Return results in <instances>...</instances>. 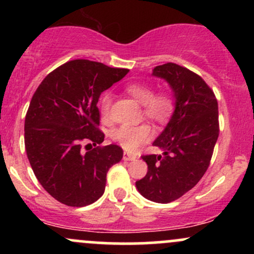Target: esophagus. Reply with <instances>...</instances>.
<instances>
[{
    "mask_svg": "<svg viewBox=\"0 0 254 254\" xmlns=\"http://www.w3.org/2000/svg\"><path fill=\"white\" fill-rule=\"evenodd\" d=\"M137 156L135 154H131L129 151H124L123 154V160L124 161H133V160H136Z\"/></svg>",
    "mask_w": 254,
    "mask_h": 254,
    "instance_id": "1",
    "label": "esophagus"
}]
</instances>
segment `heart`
Segmentation results:
<instances>
[{
	"label": "heart",
	"mask_w": 254,
	"mask_h": 254,
	"mask_svg": "<svg viewBox=\"0 0 254 254\" xmlns=\"http://www.w3.org/2000/svg\"><path fill=\"white\" fill-rule=\"evenodd\" d=\"M127 92L139 105H143L145 118L156 123H166L174 110V100L168 93L154 94L153 87L144 83H131L127 87ZM111 95L104 94L100 100V110L104 119L109 118ZM153 136V131L148 125L139 127H121L113 130L111 138L127 151H135L142 144L148 142Z\"/></svg>",
	"instance_id": "heart-1"
}]
</instances>
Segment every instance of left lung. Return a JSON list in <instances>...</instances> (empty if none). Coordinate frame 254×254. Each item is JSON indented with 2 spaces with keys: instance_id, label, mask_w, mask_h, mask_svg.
I'll use <instances>...</instances> for the list:
<instances>
[{
  "instance_id": "1",
  "label": "left lung",
  "mask_w": 254,
  "mask_h": 254,
  "mask_svg": "<svg viewBox=\"0 0 254 254\" xmlns=\"http://www.w3.org/2000/svg\"><path fill=\"white\" fill-rule=\"evenodd\" d=\"M168 83L174 110L153 145L161 155H145L148 172L137 191L155 203H170L190 191L208 170L218 137V106L214 92L197 74L174 63L153 69Z\"/></svg>"
}]
</instances>
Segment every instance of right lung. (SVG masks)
I'll return each mask as SVG.
<instances>
[{
    "instance_id": "obj_1",
    "label": "right lung",
    "mask_w": 254,
    "mask_h": 254,
    "mask_svg": "<svg viewBox=\"0 0 254 254\" xmlns=\"http://www.w3.org/2000/svg\"><path fill=\"white\" fill-rule=\"evenodd\" d=\"M127 69L88 60L66 62L50 72L32 97L25 118V147L38 182L55 199L84 206L104 194L106 174L123 157L116 144L98 147V100ZM95 145L87 152L82 143Z\"/></svg>"
}]
</instances>
